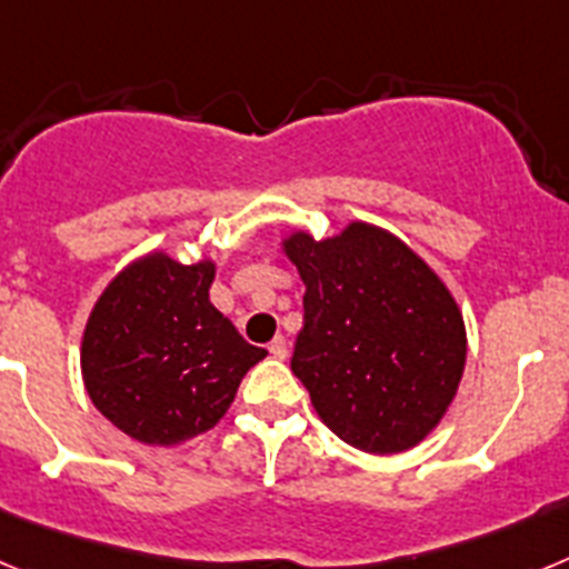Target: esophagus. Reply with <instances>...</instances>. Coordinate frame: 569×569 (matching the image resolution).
Returning <instances> with one entry per match:
<instances>
[{
	"instance_id": "1",
	"label": "esophagus",
	"mask_w": 569,
	"mask_h": 569,
	"mask_svg": "<svg viewBox=\"0 0 569 569\" xmlns=\"http://www.w3.org/2000/svg\"><path fill=\"white\" fill-rule=\"evenodd\" d=\"M268 350L273 359H288V339H284V336H276V339L270 341Z\"/></svg>"
}]
</instances>
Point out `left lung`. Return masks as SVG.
Instances as JSON below:
<instances>
[{"mask_svg": "<svg viewBox=\"0 0 569 569\" xmlns=\"http://www.w3.org/2000/svg\"><path fill=\"white\" fill-rule=\"evenodd\" d=\"M284 253L305 281V328L290 370L321 421L365 453H401L441 421L467 359L465 319L405 241L353 222Z\"/></svg>", "mask_w": 569, "mask_h": 569, "instance_id": "left-lung-1", "label": "left lung"}]
</instances>
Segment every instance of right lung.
<instances>
[{
	"mask_svg": "<svg viewBox=\"0 0 569 569\" xmlns=\"http://www.w3.org/2000/svg\"><path fill=\"white\" fill-rule=\"evenodd\" d=\"M213 264L164 253L110 281L82 339V376L99 413L130 439L179 445L208 433L268 350L210 305Z\"/></svg>",
	"mask_w": 569,
	"mask_h": 569,
	"instance_id": "right-lung-1",
	"label": "right lung"
}]
</instances>
